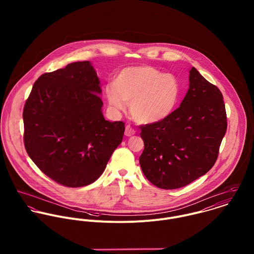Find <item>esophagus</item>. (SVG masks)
<instances>
[{
  "mask_svg": "<svg viewBox=\"0 0 254 254\" xmlns=\"http://www.w3.org/2000/svg\"><path fill=\"white\" fill-rule=\"evenodd\" d=\"M135 133H136V131H135L130 125H127V126L125 127V136L131 137V136L135 135Z\"/></svg>",
  "mask_w": 254,
  "mask_h": 254,
  "instance_id": "34e87169",
  "label": "esophagus"
}]
</instances>
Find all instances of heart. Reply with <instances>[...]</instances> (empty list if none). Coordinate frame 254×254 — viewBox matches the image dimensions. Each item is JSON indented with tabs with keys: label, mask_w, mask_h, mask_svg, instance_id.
Listing matches in <instances>:
<instances>
[{
	"label": "heart",
	"mask_w": 254,
	"mask_h": 254,
	"mask_svg": "<svg viewBox=\"0 0 254 254\" xmlns=\"http://www.w3.org/2000/svg\"><path fill=\"white\" fill-rule=\"evenodd\" d=\"M180 85L175 76L147 65L124 68L108 86L106 97L116 111L130 105L132 118L141 124H152L167 118L175 109Z\"/></svg>",
	"instance_id": "heart-1"
}]
</instances>
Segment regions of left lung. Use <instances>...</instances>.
I'll list each match as a JSON object with an SVG mask.
<instances>
[{
  "label": "left lung",
  "mask_w": 254,
  "mask_h": 254,
  "mask_svg": "<svg viewBox=\"0 0 254 254\" xmlns=\"http://www.w3.org/2000/svg\"><path fill=\"white\" fill-rule=\"evenodd\" d=\"M180 107L157 123L141 126L145 148L140 156L145 178L174 190L206 174L217 159L227 130L222 93L194 67Z\"/></svg>",
  "instance_id": "left-lung-1"
}]
</instances>
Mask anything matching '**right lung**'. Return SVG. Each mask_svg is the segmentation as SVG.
Wrapping results in <instances>:
<instances>
[{
    "label": "right lung",
    "instance_id": "1",
    "mask_svg": "<svg viewBox=\"0 0 254 254\" xmlns=\"http://www.w3.org/2000/svg\"><path fill=\"white\" fill-rule=\"evenodd\" d=\"M101 82L90 62L44 73L23 109L24 145L52 180L69 188L92 184L121 144L122 121L105 119Z\"/></svg>",
    "mask_w": 254,
    "mask_h": 254
}]
</instances>
